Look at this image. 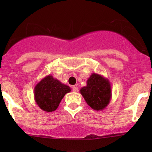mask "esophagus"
Wrapping results in <instances>:
<instances>
[{
  "label": "esophagus",
  "instance_id": "obj_1",
  "mask_svg": "<svg viewBox=\"0 0 152 152\" xmlns=\"http://www.w3.org/2000/svg\"><path fill=\"white\" fill-rule=\"evenodd\" d=\"M72 90H73V92H75V93H77V92L79 91V88H78L76 86H73V87H72Z\"/></svg>",
  "mask_w": 152,
  "mask_h": 152
}]
</instances>
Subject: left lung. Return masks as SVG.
<instances>
[{
	"mask_svg": "<svg viewBox=\"0 0 152 152\" xmlns=\"http://www.w3.org/2000/svg\"><path fill=\"white\" fill-rule=\"evenodd\" d=\"M80 93L92 109L103 110L111 100V85L108 79L93 73L87 79V85L81 88Z\"/></svg>",
	"mask_w": 152,
	"mask_h": 152,
	"instance_id": "1",
	"label": "left lung"
}]
</instances>
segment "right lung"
<instances>
[{"label":"right lung","instance_id":"obj_1","mask_svg":"<svg viewBox=\"0 0 152 152\" xmlns=\"http://www.w3.org/2000/svg\"><path fill=\"white\" fill-rule=\"evenodd\" d=\"M70 90L69 86L48 75L35 86L34 101L41 110L51 113L57 109L65 95Z\"/></svg>","mask_w":152,"mask_h":152}]
</instances>
